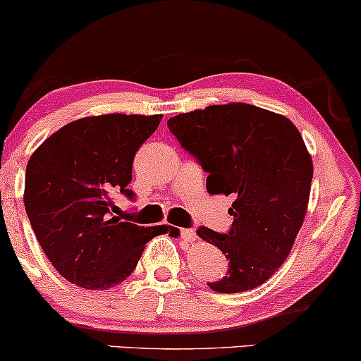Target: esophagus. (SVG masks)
I'll use <instances>...</instances> for the list:
<instances>
[{
    "instance_id": "34e87169",
    "label": "esophagus",
    "mask_w": 361,
    "mask_h": 361,
    "mask_svg": "<svg viewBox=\"0 0 361 361\" xmlns=\"http://www.w3.org/2000/svg\"><path fill=\"white\" fill-rule=\"evenodd\" d=\"M180 233H181V238H185V240L188 242L197 240V232H195L193 228H181Z\"/></svg>"
}]
</instances>
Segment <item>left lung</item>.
<instances>
[{"instance_id":"8db88e82","label":"left lung","mask_w":361,"mask_h":361,"mask_svg":"<svg viewBox=\"0 0 361 361\" xmlns=\"http://www.w3.org/2000/svg\"><path fill=\"white\" fill-rule=\"evenodd\" d=\"M168 128L208 173L207 192L235 198L227 233L197 230L228 260L227 274L207 284L227 294L264 284L288 259L310 202L312 161L296 126L233 102L178 114Z\"/></svg>"}]
</instances>
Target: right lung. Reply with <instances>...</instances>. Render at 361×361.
Wrapping results in <instances>:
<instances>
[{
	"instance_id": "add662e5",
	"label": "right lung",
	"mask_w": 361,
	"mask_h": 361,
	"mask_svg": "<svg viewBox=\"0 0 361 361\" xmlns=\"http://www.w3.org/2000/svg\"><path fill=\"white\" fill-rule=\"evenodd\" d=\"M163 116L106 114L63 126L27 164L25 210L43 252L63 279L111 289L133 274L145 244L168 225L139 227L114 216L116 193L136 198L134 154Z\"/></svg>"
}]
</instances>
